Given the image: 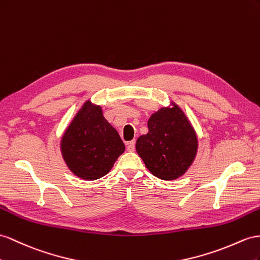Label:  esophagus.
Segmentation results:
<instances>
[{"label": "esophagus", "mask_w": 260, "mask_h": 260, "mask_svg": "<svg viewBox=\"0 0 260 260\" xmlns=\"http://www.w3.org/2000/svg\"><path fill=\"white\" fill-rule=\"evenodd\" d=\"M126 149H127L128 151H134L135 150V142L132 141V142H128L127 144H126Z\"/></svg>", "instance_id": "esophagus-1"}]
</instances>
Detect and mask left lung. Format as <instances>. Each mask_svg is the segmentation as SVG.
Returning a JSON list of instances; mask_svg holds the SVG:
<instances>
[{
	"instance_id": "left-lung-1",
	"label": "left lung",
	"mask_w": 260,
	"mask_h": 260,
	"mask_svg": "<svg viewBox=\"0 0 260 260\" xmlns=\"http://www.w3.org/2000/svg\"><path fill=\"white\" fill-rule=\"evenodd\" d=\"M148 133L139 136L136 151L152 175L166 181L182 177L197 157L199 141L193 126L174 101L152 113Z\"/></svg>"
}]
</instances>
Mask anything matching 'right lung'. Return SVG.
<instances>
[{"instance_id": "right-lung-1", "label": "right lung", "mask_w": 260, "mask_h": 260, "mask_svg": "<svg viewBox=\"0 0 260 260\" xmlns=\"http://www.w3.org/2000/svg\"><path fill=\"white\" fill-rule=\"evenodd\" d=\"M60 151L73 175L91 181L109 174L125 145L103 116L101 106L88 100L64 129Z\"/></svg>"}]
</instances>
